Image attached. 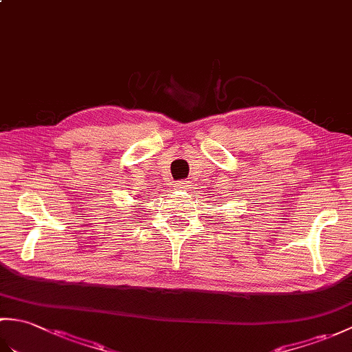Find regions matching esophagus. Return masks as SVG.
<instances>
[{
  "label": "esophagus",
  "instance_id": "34e87169",
  "mask_svg": "<svg viewBox=\"0 0 352 352\" xmlns=\"http://www.w3.org/2000/svg\"><path fill=\"white\" fill-rule=\"evenodd\" d=\"M188 186H189V183H186V182H177L174 188L177 190H184V189H188Z\"/></svg>",
  "mask_w": 352,
  "mask_h": 352
}]
</instances>
